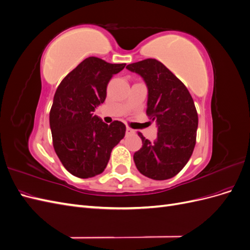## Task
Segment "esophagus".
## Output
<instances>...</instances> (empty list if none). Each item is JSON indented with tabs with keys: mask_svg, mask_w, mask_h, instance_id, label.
I'll use <instances>...</instances> for the list:
<instances>
[{
	"mask_svg": "<svg viewBox=\"0 0 250 250\" xmlns=\"http://www.w3.org/2000/svg\"><path fill=\"white\" fill-rule=\"evenodd\" d=\"M134 133H135V131L133 129H131V128H129V127L126 128V134L131 135V134H134Z\"/></svg>",
	"mask_w": 250,
	"mask_h": 250,
	"instance_id": "obj_1",
	"label": "esophagus"
}]
</instances>
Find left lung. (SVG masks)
Wrapping results in <instances>:
<instances>
[{"mask_svg": "<svg viewBox=\"0 0 250 250\" xmlns=\"http://www.w3.org/2000/svg\"><path fill=\"white\" fill-rule=\"evenodd\" d=\"M148 87L147 116L157 124V139L151 143L138 132L143 146L133 155L138 170L149 178L165 180L178 174L190 160L196 144L198 115L186 85L156 59L130 63Z\"/></svg>", "mask_w": 250, "mask_h": 250, "instance_id": "8db88e82", "label": "left lung"}]
</instances>
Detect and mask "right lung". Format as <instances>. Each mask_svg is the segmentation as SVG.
Segmentation results:
<instances>
[{
    "instance_id": "1",
    "label": "right lung",
    "mask_w": 250,
    "mask_h": 250,
    "mask_svg": "<svg viewBox=\"0 0 250 250\" xmlns=\"http://www.w3.org/2000/svg\"><path fill=\"white\" fill-rule=\"evenodd\" d=\"M125 65L88 57L56 89L50 110L53 147L74 176L89 178L102 173L112 148L124 138L126 127L122 122L113 121L107 125L93 112L105 101L111 77Z\"/></svg>"
}]
</instances>
